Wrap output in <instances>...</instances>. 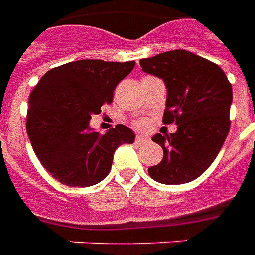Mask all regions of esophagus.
Masks as SVG:
<instances>
[{"instance_id": "1", "label": "esophagus", "mask_w": 255, "mask_h": 255, "mask_svg": "<svg viewBox=\"0 0 255 255\" xmlns=\"http://www.w3.org/2000/svg\"><path fill=\"white\" fill-rule=\"evenodd\" d=\"M135 142L142 144V143H146V142H149V139L146 138V136H140V135H138V136L135 138Z\"/></svg>"}]
</instances>
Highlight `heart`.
Listing matches in <instances>:
<instances>
[{"instance_id":"heart-1","label":"heart","mask_w":255,"mask_h":255,"mask_svg":"<svg viewBox=\"0 0 255 255\" xmlns=\"http://www.w3.org/2000/svg\"><path fill=\"white\" fill-rule=\"evenodd\" d=\"M133 127L138 128V129H146V128H147V122L143 120V119L135 120V122H133Z\"/></svg>"}]
</instances>
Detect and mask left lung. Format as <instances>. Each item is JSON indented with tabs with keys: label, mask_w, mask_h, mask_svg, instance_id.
I'll list each match as a JSON object with an SVG mask.
<instances>
[{
	"label": "left lung",
	"mask_w": 255,
	"mask_h": 255,
	"mask_svg": "<svg viewBox=\"0 0 255 255\" xmlns=\"http://www.w3.org/2000/svg\"><path fill=\"white\" fill-rule=\"evenodd\" d=\"M139 64L165 82L162 123L177 126L175 133L153 136L164 157L150 166V177L164 184L192 182L212 165L230 132L231 83L217 64L187 50L161 53Z\"/></svg>",
	"instance_id": "left-lung-1"
}]
</instances>
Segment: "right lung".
<instances>
[{
    "instance_id": "add662e5",
    "label": "right lung",
    "mask_w": 255,
    "mask_h": 255,
    "mask_svg": "<svg viewBox=\"0 0 255 255\" xmlns=\"http://www.w3.org/2000/svg\"><path fill=\"white\" fill-rule=\"evenodd\" d=\"M133 67L135 61H72L47 71L31 91L27 133L42 166L60 183L94 186L108 176L115 150L133 143L135 135L123 124L106 133L89 128L91 115L111 104Z\"/></svg>"
}]
</instances>
